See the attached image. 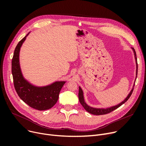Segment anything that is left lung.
Returning a JSON list of instances; mask_svg holds the SVG:
<instances>
[{
	"mask_svg": "<svg viewBox=\"0 0 146 146\" xmlns=\"http://www.w3.org/2000/svg\"><path fill=\"white\" fill-rule=\"evenodd\" d=\"M131 49L133 50V52H134V57H135V63H136V77H135V79L137 78V69H138V65H137V56H136V52L135 50L134 49V48L131 47ZM135 85V83L133 85V88L131 89V90L130 91V92L129 93V94L128 95V96L126 97V98H125L124 100L123 101H122L121 103L118 104L117 105L115 106H112L111 107H109V108H94V107H91L90 106H89L86 102L85 101V99H84V96H83V92L82 89V88L79 86V102L81 104V105L83 106V107L85 110L88 111V112H89L90 113H92L93 115H104V114H106L112 111H113V110L117 109L120 106H121L122 104H124L125 102H126L127 101L128 99L129 98V97L131 96L133 91V89H134V86Z\"/></svg>",
	"mask_w": 146,
	"mask_h": 146,
	"instance_id": "obj_1",
	"label": "left lung"
}]
</instances>
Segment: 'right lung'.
Here are the masks:
<instances>
[{
  "mask_svg": "<svg viewBox=\"0 0 146 146\" xmlns=\"http://www.w3.org/2000/svg\"><path fill=\"white\" fill-rule=\"evenodd\" d=\"M29 33L18 42L12 60V73L15 89L19 98L33 108L39 111L50 109L58 101L60 92L66 82L56 81L45 86H36L26 80L21 72L19 52Z\"/></svg>",
  "mask_w": 146,
  "mask_h": 146,
  "instance_id": "right-lung-1",
  "label": "right lung"
}]
</instances>
